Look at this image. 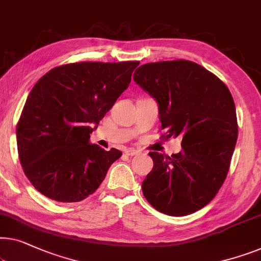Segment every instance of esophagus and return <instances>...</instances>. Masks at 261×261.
I'll list each match as a JSON object with an SVG mask.
<instances>
[{"label": "esophagus", "instance_id": "1", "mask_svg": "<svg viewBox=\"0 0 261 261\" xmlns=\"http://www.w3.org/2000/svg\"><path fill=\"white\" fill-rule=\"evenodd\" d=\"M124 153H126L127 155H129V156H134V155H137V154H138L139 152H138V150H135V149L129 148V149L124 150Z\"/></svg>", "mask_w": 261, "mask_h": 261}]
</instances>
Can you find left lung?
<instances>
[{
  "label": "left lung",
  "mask_w": 261,
  "mask_h": 261,
  "mask_svg": "<svg viewBox=\"0 0 261 261\" xmlns=\"http://www.w3.org/2000/svg\"><path fill=\"white\" fill-rule=\"evenodd\" d=\"M133 79L158 102L166 139L182 138V150L172 156L149 152L154 166L142 181V193L161 213H194L227 176L238 139L231 93L220 79L187 60L146 63Z\"/></svg>",
  "instance_id": "left-lung-1"
}]
</instances>
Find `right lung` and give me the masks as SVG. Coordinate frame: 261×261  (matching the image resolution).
<instances>
[{
    "label": "right lung",
    "mask_w": 261,
    "mask_h": 261,
    "mask_svg": "<svg viewBox=\"0 0 261 261\" xmlns=\"http://www.w3.org/2000/svg\"><path fill=\"white\" fill-rule=\"evenodd\" d=\"M138 61L79 62L53 68L36 82L16 128L18 158L47 198L76 202L93 194L122 155L89 138L128 88Z\"/></svg>",
    "instance_id": "add662e5"
}]
</instances>
